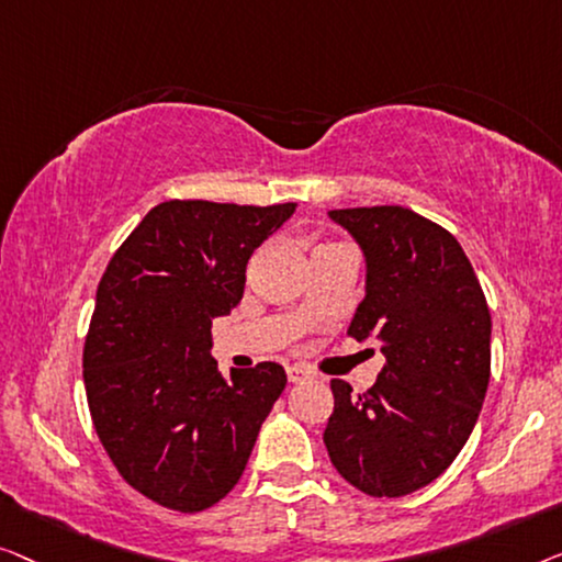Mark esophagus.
I'll return each mask as SVG.
<instances>
[{"label": "esophagus", "instance_id": "1", "mask_svg": "<svg viewBox=\"0 0 562 562\" xmlns=\"http://www.w3.org/2000/svg\"><path fill=\"white\" fill-rule=\"evenodd\" d=\"M288 379L292 384L297 382H307V379H313V371L303 367V363H292V367H288Z\"/></svg>", "mask_w": 562, "mask_h": 562}]
</instances>
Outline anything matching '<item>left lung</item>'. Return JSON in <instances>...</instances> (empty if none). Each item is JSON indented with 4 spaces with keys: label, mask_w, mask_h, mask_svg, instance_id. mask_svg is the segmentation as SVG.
Wrapping results in <instances>:
<instances>
[{
    "label": "left lung",
    "mask_w": 562,
    "mask_h": 562,
    "mask_svg": "<svg viewBox=\"0 0 562 562\" xmlns=\"http://www.w3.org/2000/svg\"><path fill=\"white\" fill-rule=\"evenodd\" d=\"M367 259V295L349 336L382 346L363 394L334 379L323 442L336 471L369 496H405L453 463L484 405L492 313L461 244L402 205L338 209Z\"/></svg>",
    "instance_id": "left-lung-1"
}]
</instances>
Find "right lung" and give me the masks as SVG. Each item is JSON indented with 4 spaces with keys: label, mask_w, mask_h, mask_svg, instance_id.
Instances as JSON below:
<instances>
[{
    "label": "right lung",
    "mask_w": 562,
    "mask_h": 562,
    "mask_svg": "<svg viewBox=\"0 0 562 562\" xmlns=\"http://www.w3.org/2000/svg\"><path fill=\"white\" fill-rule=\"evenodd\" d=\"M292 211L165 201L99 282L83 346L91 420L122 479L160 507L203 512L224 499L288 384L274 361L221 376L211 321L239 305L249 257Z\"/></svg>",
    "instance_id": "1"
}]
</instances>
